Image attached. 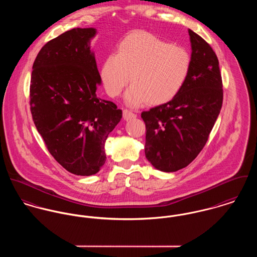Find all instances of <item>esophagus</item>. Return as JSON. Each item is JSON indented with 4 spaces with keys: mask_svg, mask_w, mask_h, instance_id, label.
<instances>
[{
    "mask_svg": "<svg viewBox=\"0 0 257 257\" xmlns=\"http://www.w3.org/2000/svg\"><path fill=\"white\" fill-rule=\"evenodd\" d=\"M122 117H123L124 119H131V118H134V117H137V115H136L134 112H132L131 110L124 109V110L122 111Z\"/></svg>",
    "mask_w": 257,
    "mask_h": 257,
    "instance_id": "obj_1",
    "label": "esophagus"
}]
</instances>
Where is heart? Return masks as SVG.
I'll return each instance as SVG.
<instances>
[{"instance_id": "b5f03b06", "label": "heart", "mask_w": 257, "mask_h": 257, "mask_svg": "<svg viewBox=\"0 0 257 257\" xmlns=\"http://www.w3.org/2000/svg\"><path fill=\"white\" fill-rule=\"evenodd\" d=\"M191 66L184 47L171 45L143 30L130 33L107 57L101 68L106 92L117 97L130 82L125 94L132 106L161 105L173 100L186 84Z\"/></svg>"}]
</instances>
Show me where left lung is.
Returning a JSON list of instances; mask_svg holds the SVG:
<instances>
[{"label":"left lung","instance_id":"1","mask_svg":"<svg viewBox=\"0 0 257 257\" xmlns=\"http://www.w3.org/2000/svg\"><path fill=\"white\" fill-rule=\"evenodd\" d=\"M191 66L186 84L173 100L141 113L145 155L156 169L176 172L205 146L223 103L218 58L210 45L188 29Z\"/></svg>","mask_w":257,"mask_h":257}]
</instances>
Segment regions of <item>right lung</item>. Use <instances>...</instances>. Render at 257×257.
<instances>
[{"label":"right lung","instance_id":"right-lung-1","mask_svg":"<svg viewBox=\"0 0 257 257\" xmlns=\"http://www.w3.org/2000/svg\"><path fill=\"white\" fill-rule=\"evenodd\" d=\"M94 28H72L39 51L30 79V111L48 151L67 171L91 176L105 164L104 145L121 110L97 97L101 77L89 40Z\"/></svg>","mask_w":257,"mask_h":257}]
</instances>
